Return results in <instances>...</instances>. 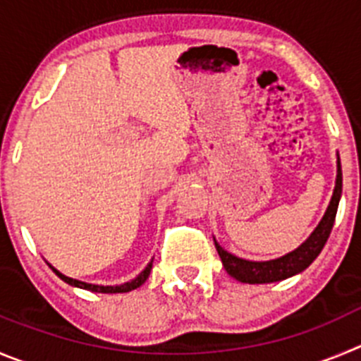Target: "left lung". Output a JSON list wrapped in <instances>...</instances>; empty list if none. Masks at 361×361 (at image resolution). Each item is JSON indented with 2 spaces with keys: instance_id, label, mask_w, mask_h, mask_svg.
I'll return each mask as SVG.
<instances>
[{
  "instance_id": "1",
  "label": "left lung",
  "mask_w": 361,
  "mask_h": 361,
  "mask_svg": "<svg viewBox=\"0 0 361 361\" xmlns=\"http://www.w3.org/2000/svg\"><path fill=\"white\" fill-rule=\"evenodd\" d=\"M340 196H342V167H340V158L336 157L335 190H333L331 201H329L324 217L321 219L319 226L313 230V233L310 235L298 249H294L292 252H287L285 257H279L276 258V260L269 262L244 260V258H238L235 257V255H231V252H228L226 249H222L221 245L215 242V249H217L219 257H221L222 265H224L228 274L240 283L255 285V283L281 281V279H287L290 278V276L299 274L301 271H305V269L319 257V252L322 251L329 233H331Z\"/></svg>"
}]
</instances>
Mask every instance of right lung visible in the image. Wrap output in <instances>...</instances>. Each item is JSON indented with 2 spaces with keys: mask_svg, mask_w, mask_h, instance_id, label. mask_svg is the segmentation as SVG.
Listing matches in <instances>:
<instances>
[{
  "mask_svg": "<svg viewBox=\"0 0 361 361\" xmlns=\"http://www.w3.org/2000/svg\"><path fill=\"white\" fill-rule=\"evenodd\" d=\"M49 267L53 269V272H55V274L59 276L62 281H66L67 285H71V287H78V288H83V290H90V292H99V294H123V292H130V290H135V288H139L140 285H142V283L149 278L153 262H149V264H147V267L144 269V271L140 272L137 278L131 279V281H128V283H123V285H116V287H110V285L109 287H104V285H92V283L80 281V279H73V278H69V276L62 274V272L56 271L53 265H49Z\"/></svg>",
  "mask_w": 361,
  "mask_h": 361,
  "instance_id": "add662e5",
  "label": "right lung"
}]
</instances>
